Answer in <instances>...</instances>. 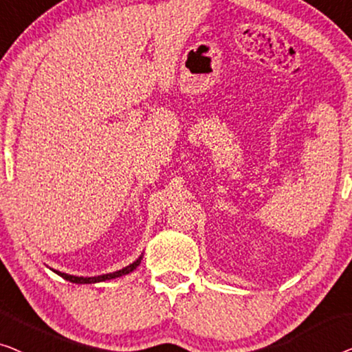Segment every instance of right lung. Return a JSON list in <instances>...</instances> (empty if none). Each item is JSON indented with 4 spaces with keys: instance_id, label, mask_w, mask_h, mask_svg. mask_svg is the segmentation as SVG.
Returning <instances> with one entry per match:
<instances>
[{
    "instance_id": "add662e5",
    "label": "right lung",
    "mask_w": 352,
    "mask_h": 352,
    "mask_svg": "<svg viewBox=\"0 0 352 352\" xmlns=\"http://www.w3.org/2000/svg\"><path fill=\"white\" fill-rule=\"evenodd\" d=\"M142 261V255L138 256V258L131 263L126 268H122L120 271H115V273H108V274H102V276H94V277H82V276H72V274H67V273H60V271H56L58 276H62L63 279L73 282V284H96V282H103V280H110V279H116V277H121V276H126L129 273H132L133 270L137 268L138 265H140Z\"/></svg>"
}]
</instances>
